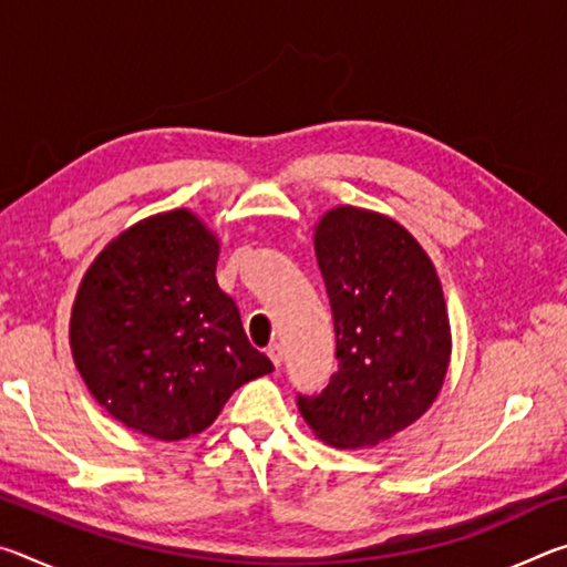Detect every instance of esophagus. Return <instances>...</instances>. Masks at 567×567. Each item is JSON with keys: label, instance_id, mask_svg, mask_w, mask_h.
Returning <instances> with one entry per match:
<instances>
[{"label": "esophagus", "instance_id": "1", "mask_svg": "<svg viewBox=\"0 0 567 567\" xmlns=\"http://www.w3.org/2000/svg\"><path fill=\"white\" fill-rule=\"evenodd\" d=\"M267 354H270V360H272L275 368H280V364H282V358H285L282 344H280V342H272L270 348H267Z\"/></svg>", "mask_w": 567, "mask_h": 567}]
</instances>
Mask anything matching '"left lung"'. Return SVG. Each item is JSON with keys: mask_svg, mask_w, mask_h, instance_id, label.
<instances>
[{"mask_svg": "<svg viewBox=\"0 0 567 567\" xmlns=\"http://www.w3.org/2000/svg\"><path fill=\"white\" fill-rule=\"evenodd\" d=\"M338 372L297 395L307 425L334 447L378 445L405 430L443 388L450 322L443 287L415 237L392 219L338 207L315 229Z\"/></svg>", "mask_w": 567, "mask_h": 567, "instance_id": "obj_1", "label": "left lung"}]
</instances>
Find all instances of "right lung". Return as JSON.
<instances>
[{"instance_id": "1", "label": "right lung", "mask_w": 567, "mask_h": 567, "mask_svg": "<svg viewBox=\"0 0 567 567\" xmlns=\"http://www.w3.org/2000/svg\"><path fill=\"white\" fill-rule=\"evenodd\" d=\"M217 239L187 209L150 217L94 260L70 342L94 400L157 440L195 435L247 380L272 372L215 280Z\"/></svg>"}]
</instances>
